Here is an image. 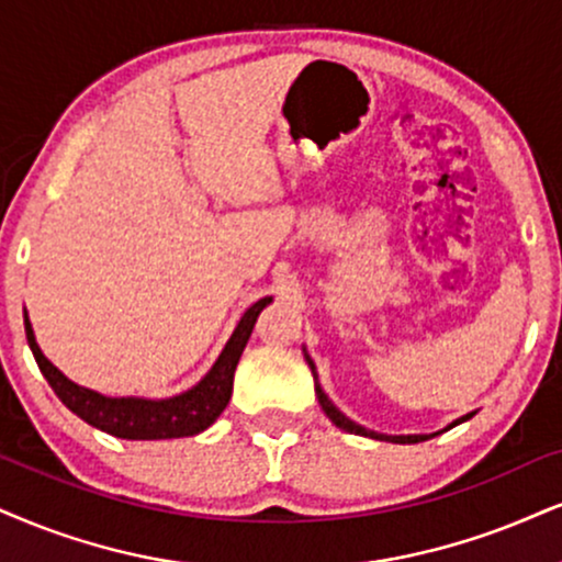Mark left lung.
<instances>
[{
  "instance_id": "8db88e82",
  "label": "left lung",
  "mask_w": 562,
  "mask_h": 562,
  "mask_svg": "<svg viewBox=\"0 0 562 562\" xmlns=\"http://www.w3.org/2000/svg\"><path fill=\"white\" fill-rule=\"evenodd\" d=\"M307 359V364H310V370H313V375H315V364H313V359L310 357H304ZM315 393H317V401H321V406H323V412L328 414V419L334 422L336 427H341V429H346V432H355V435H364V438H378V440H391V442H422V440H429V438H435V435H378V432H372V429H364V427H359L357 422H351V419H346L341 412H338V408L330 404L328 401V396H325L323 393V387L321 385H315ZM469 417H472V414H467V417H461V419H456L453 425L450 427H456V425H461V422H467ZM448 427V429H450Z\"/></svg>"
}]
</instances>
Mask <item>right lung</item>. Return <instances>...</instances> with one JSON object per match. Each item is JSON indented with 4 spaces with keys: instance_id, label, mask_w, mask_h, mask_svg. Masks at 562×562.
<instances>
[{
    "instance_id": "right-lung-1",
    "label": "right lung",
    "mask_w": 562,
    "mask_h": 562,
    "mask_svg": "<svg viewBox=\"0 0 562 562\" xmlns=\"http://www.w3.org/2000/svg\"><path fill=\"white\" fill-rule=\"evenodd\" d=\"M270 304V296L255 302L252 307L241 315V321L228 338L226 349L221 351L218 362L213 370L182 396L164 398V401H145V398H106L101 393L88 391V387L75 385L67 380L48 359L41 355L36 336H33L31 323L25 315V336L31 344L33 357H36L38 370L44 372L48 385L54 387L61 404L69 412L78 414L82 422L103 429V432L114 435L122 440H166V438H187V435L203 432L211 427L221 412H224L228 398H232L234 370L245 351L252 334L255 321H258L260 310Z\"/></svg>"
}]
</instances>
